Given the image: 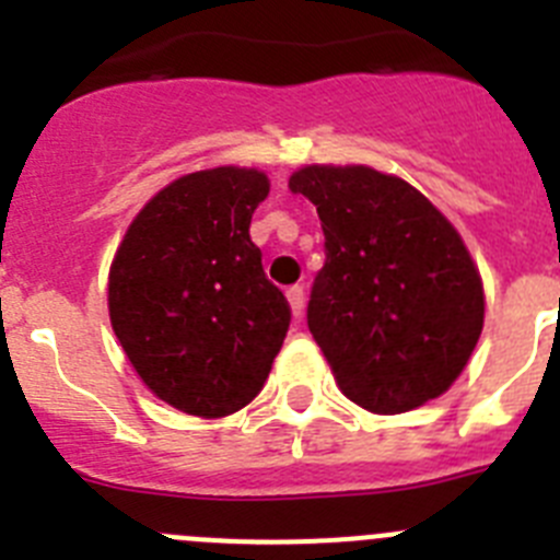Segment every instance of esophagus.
Segmentation results:
<instances>
[{
    "label": "esophagus",
    "mask_w": 560,
    "mask_h": 560,
    "mask_svg": "<svg viewBox=\"0 0 560 560\" xmlns=\"http://www.w3.org/2000/svg\"><path fill=\"white\" fill-rule=\"evenodd\" d=\"M285 296H289V305H291V314L300 316L305 308V289L303 285H291L289 291H285Z\"/></svg>",
    "instance_id": "1"
}]
</instances>
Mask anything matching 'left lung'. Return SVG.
Masks as SVG:
<instances>
[{"instance_id": "8db88e82", "label": "left lung", "mask_w": 560, "mask_h": 560, "mask_svg": "<svg viewBox=\"0 0 560 560\" xmlns=\"http://www.w3.org/2000/svg\"><path fill=\"white\" fill-rule=\"evenodd\" d=\"M316 207L325 266L308 328L341 393L395 415L438 398L482 334V280L446 215L373 167L311 165L289 182Z\"/></svg>"}]
</instances>
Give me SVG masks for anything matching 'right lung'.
<instances>
[{"instance_id":"right-lung-1","label":"right lung","mask_w":560,"mask_h":560,"mask_svg":"<svg viewBox=\"0 0 560 560\" xmlns=\"http://www.w3.org/2000/svg\"><path fill=\"white\" fill-rule=\"evenodd\" d=\"M266 196L260 171L187 173L142 207L114 255V334L148 389L187 415L246 407L283 348L289 300L249 237Z\"/></svg>"}]
</instances>
